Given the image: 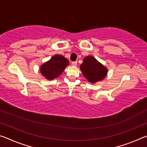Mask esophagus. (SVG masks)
I'll return each instance as SVG.
<instances>
[{"label": "esophagus", "instance_id": "34e87169", "mask_svg": "<svg viewBox=\"0 0 147 147\" xmlns=\"http://www.w3.org/2000/svg\"><path fill=\"white\" fill-rule=\"evenodd\" d=\"M71 65L73 67H76L77 65V61H73L71 63Z\"/></svg>", "mask_w": 147, "mask_h": 147}]
</instances>
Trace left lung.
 Returning <instances> with one entry per match:
<instances>
[{
  "label": "left lung",
  "instance_id": "1",
  "mask_svg": "<svg viewBox=\"0 0 147 147\" xmlns=\"http://www.w3.org/2000/svg\"><path fill=\"white\" fill-rule=\"evenodd\" d=\"M80 69L83 75L91 83H95L105 78L108 70L91 56H87L81 64Z\"/></svg>",
  "mask_w": 147,
  "mask_h": 147
}]
</instances>
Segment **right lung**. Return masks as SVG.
<instances>
[{
	"mask_svg": "<svg viewBox=\"0 0 147 147\" xmlns=\"http://www.w3.org/2000/svg\"><path fill=\"white\" fill-rule=\"evenodd\" d=\"M68 65V59L61 55H55L49 61L42 65L40 71L46 78L53 80L60 75Z\"/></svg>",
	"mask_w": 147,
	"mask_h": 147,
	"instance_id": "right-lung-1",
	"label": "right lung"
}]
</instances>
